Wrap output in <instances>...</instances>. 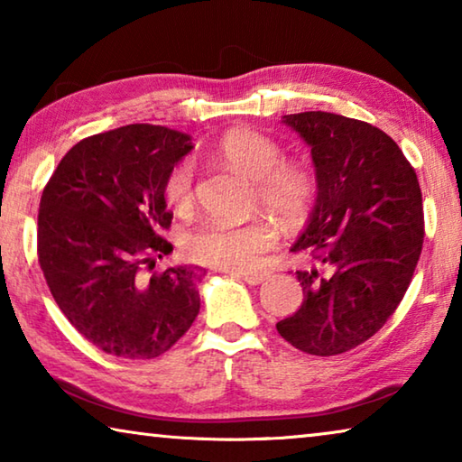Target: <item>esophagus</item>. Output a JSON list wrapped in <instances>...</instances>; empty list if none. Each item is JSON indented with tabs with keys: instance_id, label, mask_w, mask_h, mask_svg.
<instances>
[{
	"instance_id": "esophagus-1",
	"label": "esophagus",
	"mask_w": 462,
	"mask_h": 462,
	"mask_svg": "<svg viewBox=\"0 0 462 462\" xmlns=\"http://www.w3.org/2000/svg\"><path fill=\"white\" fill-rule=\"evenodd\" d=\"M232 275H236V277H240L242 281H246L248 285H261L264 279L269 277V273H232Z\"/></svg>"
}]
</instances>
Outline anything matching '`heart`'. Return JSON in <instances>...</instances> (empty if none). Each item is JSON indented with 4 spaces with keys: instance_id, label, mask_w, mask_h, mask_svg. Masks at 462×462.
Listing matches in <instances>:
<instances>
[{
    "instance_id": "obj_1",
    "label": "heart",
    "mask_w": 462,
    "mask_h": 462,
    "mask_svg": "<svg viewBox=\"0 0 462 462\" xmlns=\"http://www.w3.org/2000/svg\"><path fill=\"white\" fill-rule=\"evenodd\" d=\"M220 159L256 181V199L283 226L306 217L318 199V175L306 162L283 161V148L254 130H232L217 144ZM195 169L189 159L175 162L162 183L169 206L187 209L193 203ZM277 246V230L263 217L245 224L208 220L187 232L183 248L191 261L208 267L248 273L259 269L264 254Z\"/></svg>"
}]
</instances>
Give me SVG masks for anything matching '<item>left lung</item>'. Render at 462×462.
<instances>
[{"mask_svg":"<svg viewBox=\"0 0 462 462\" xmlns=\"http://www.w3.org/2000/svg\"><path fill=\"white\" fill-rule=\"evenodd\" d=\"M311 146L318 199L293 245L303 303L277 332L301 353L334 356L358 346L393 316L424 245L416 171L371 124L328 112L283 116Z\"/></svg>","mask_w":462,"mask_h":462,"instance_id":"left-lung-1","label":"left lung"}]
</instances>
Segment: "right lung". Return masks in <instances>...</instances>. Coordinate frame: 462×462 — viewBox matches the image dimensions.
<instances>
[{"mask_svg":"<svg viewBox=\"0 0 462 462\" xmlns=\"http://www.w3.org/2000/svg\"><path fill=\"white\" fill-rule=\"evenodd\" d=\"M193 148L183 132L130 124L83 138L46 183L38 263L75 330L107 355L154 358L199 314L198 267L154 269L173 246L162 183Z\"/></svg>","mask_w":462,"mask_h":462,"instance_id":"right-lung-1","label":"right lung"}]
</instances>
